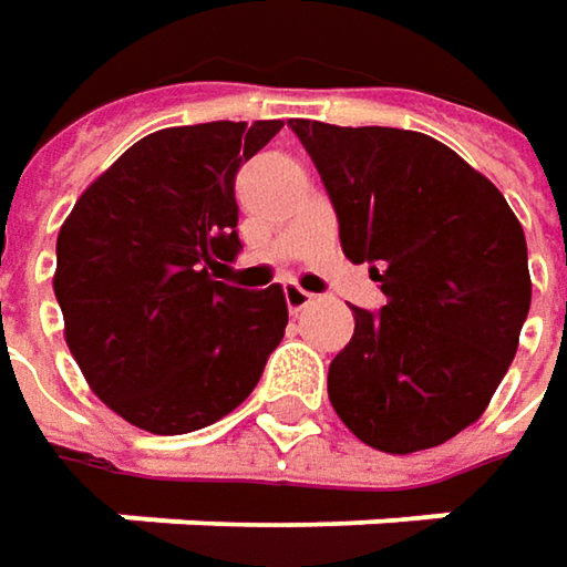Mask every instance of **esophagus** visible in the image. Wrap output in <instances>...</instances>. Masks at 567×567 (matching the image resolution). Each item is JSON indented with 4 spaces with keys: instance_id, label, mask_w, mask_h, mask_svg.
I'll use <instances>...</instances> for the list:
<instances>
[{
    "instance_id": "1",
    "label": "esophagus",
    "mask_w": 567,
    "mask_h": 567,
    "mask_svg": "<svg viewBox=\"0 0 567 567\" xmlns=\"http://www.w3.org/2000/svg\"><path fill=\"white\" fill-rule=\"evenodd\" d=\"M284 299H287L290 312H302V309L312 302V293H309V290H302V287L293 284V280H287V284H284Z\"/></svg>"
}]
</instances>
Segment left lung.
<instances>
[{
	"label": "left lung",
	"mask_w": 567,
	"mask_h": 567,
	"mask_svg": "<svg viewBox=\"0 0 567 567\" xmlns=\"http://www.w3.org/2000/svg\"><path fill=\"white\" fill-rule=\"evenodd\" d=\"M312 156L341 248L385 306L357 309L328 399L367 446L417 453L492 402L529 312L524 226L485 175L434 136L290 121Z\"/></svg>",
	"instance_id": "obj_1"
}]
</instances>
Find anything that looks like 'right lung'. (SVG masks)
Returning <instances> with one entry per match:
<instances>
[{
    "instance_id": "right-lung-1",
    "label": "right lung",
    "mask_w": 567,
    "mask_h": 567,
    "mask_svg": "<svg viewBox=\"0 0 567 567\" xmlns=\"http://www.w3.org/2000/svg\"><path fill=\"white\" fill-rule=\"evenodd\" d=\"M280 121L143 136L89 187L56 239L66 344L107 409L190 434L239 409L284 338L287 299L229 287L241 251L236 175Z\"/></svg>"
}]
</instances>
